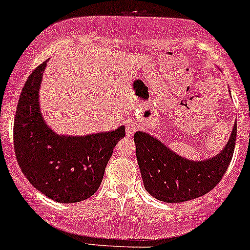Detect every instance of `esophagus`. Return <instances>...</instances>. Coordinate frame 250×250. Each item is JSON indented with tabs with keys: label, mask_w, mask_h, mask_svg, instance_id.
I'll return each instance as SVG.
<instances>
[{
	"label": "esophagus",
	"mask_w": 250,
	"mask_h": 250,
	"mask_svg": "<svg viewBox=\"0 0 250 250\" xmlns=\"http://www.w3.org/2000/svg\"><path fill=\"white\" fill-rule=\"evenodd\" d=\"M138 129V125L135 120H129L127 122V127H125V130H127V136H131L134 132Z\"/></svg>",
	"instance_id": "34e87169"
}]
</instances>
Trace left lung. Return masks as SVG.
<instances>
[{
    "label": "left lung",
    "mask_w": 250,
    "mask_h": 250,
    "mask_svg": "<svg viewBox=\"0 0 250 250\" xmlns=\"http://www.w3.org/2000/svg\"><path fill=\"white\" fill-rule=\"evenodd\" d=\"M236 140V123L225 147L207 160L186 159L163 142L144 131L134 136L136 157L144 187L166 203H181L201 197L216 187L229 168Z\"/></svg>",
    "instance_id": "1"
}]
</instances>
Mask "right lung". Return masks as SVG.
Listing matches in <instances>:
<instances>
[{
	"instance_id": "1",
	"label": "right lung",
	"mask_w": 250,
	"mask_h": 250,
	"mask_svg": "<svg viewBox=\"0 0 250 250\" xmlns=\"http://www.w3.org/2000/svg\"><path fill=\"white\" fill-rule=\"evenodd\" d=\"M46 63L34 69L21 90L14 125L16 158L21 172L40 192L60 203H77L100 187L113 150L125 137V127L86 136L55 134L42 119L39 106Z\"/></svg>"
}]
</instances>
